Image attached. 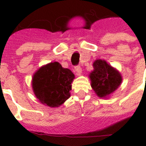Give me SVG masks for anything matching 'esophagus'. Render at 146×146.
<instances>
[{
  "label": "esophagus",
  "mask_w": 146,
  "mask_h": 146,
  "mask_svg": "<svg viewBox=\"0 0 146 146\" xmlns=\"http://www.w3.org/2000/svg\"><path fill=\"white\" fill-rule=\"evenodd\" d=\"M74 70H75V72H76L77 75H80L81 73H82V68H81V67H80V66H75Z\"/></svg>",
  "instance_id": "obj_1"
}]
</instances>
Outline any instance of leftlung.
<instances>
[{
	"mask_svg": "<svg viewBox=\"0 0 146 146\" xmlns=\"http://www.w3.org/2000/svg\"><path fill=\"white\" fill-rule=\"evenodd\" d=\"M93 71L90 74L91 87L100 98H106L118 88L122 77L119 72L105 60L97 59L93 64Z\"/></svg>",
	"mask_w": 146,
	"mask_h": 146,
	"instance_id": "1",
	"label": "left lung"
}]
</instances>
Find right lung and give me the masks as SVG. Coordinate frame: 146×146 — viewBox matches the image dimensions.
Segmentation results:
<instances>
[{
	"mask_svg": "<svg viewBox=\"0 0 146 146\" xmlns=\"http://www.w3.org/2000/svg\"><path fill=\"white\" fill-rule=\"evenodd\" d=\"M74 74L54 62L40 67L34 74L32 89L42 104L58 107L70 97Z\"/></svg>",
	"mask_w": 146,
	"mask_h": 146,
	"instance_id": "obj_1",
	"label": "right lung"
}]
</instances>
